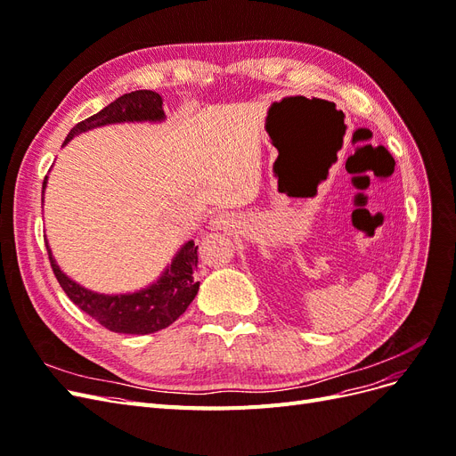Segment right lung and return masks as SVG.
Listing matches in <instances>:
<instances>
[{
  "label": "right lung",
  "instance_id": "obj_1",
  "mask_svg": "<svg viewBox=\"0 0 456 456\" xmlns=\"http://www.w3.org/2000/svg\"><path fill=\"white\" fill-rule=\"evenodd\" d=\"M163 101L156 91H133L119 96L112 104L102 108L99 114H94L68 133L64 144L70 142L77 133H84L94 127L108 126V123L121 121H159L165 118ZM47 176L44 181L45 190ZM51 268L54 278L61 283L62 291L68 295L77 308L89 314L94 322H99L108 330L126 335H148L156 333L165 327L175 323L181 317L190 302L194 300L200 289L194 272L198 266V247L194 241L183 245V249L173 258L171 266L163 272L161 278L150 285L144 291L133 295H99L87 291L76 281L61 272L54 262L49 245L45 241Z\"/></svg>",
  "mask_w": 456,
  "mask_h": 456
}]
</instances>
